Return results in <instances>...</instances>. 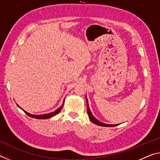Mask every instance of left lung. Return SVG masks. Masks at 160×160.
Masks as SVG:
<instances>
[{
  "label": "left lung",
  "mask_w": 160,
  "mask_h": 160,
  "mask_svg": "<svg viewBox=\"0 0 160 160\" xmlns=\"http://www.w3.org/2000/svg\"><path fill=\"white\" fill-rule=\"evenodd\" d=\"M86 102H87V111H88L89 118L90 119V121H92V122L97 124V125H98V126H105V127H113V126H117V124H116V125H111V124H106V123L100 122V121L97 120L95 117H94V116L92 115V113L91 111L90 110V108H89V104H88V99H87V97H86Z\"/></svg>",
  "instance_id": "1"
}]
</instances>
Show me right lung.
Masks as SVG:
<instances>
[{"label":"right lung","instance_id":"add662e5","mask_svg":"<svg viewBox=\"0 0 160 160\" xmlns=\"http://www.w3.org/2000/svg\"><path fill=\"white\" fill-rule=\"evenodd\" d=\"M63 102H64V101H63ZM63 107V103L60 107L58 108V109L55 111V112H51V113H46V114H42V115H34V114H30L29 113L25 112V110H23L22 109V108H20V107L18 106V107H20L21 109H22L24 111V112H25L27 115H28L29 116H30V117H32V118H38V119H46V118H49L53 117V116H54L56 114H58V113L61 112V110L62 109Z\"/></svg>","mask_w":160,"mask_h":160}]
</instances>
